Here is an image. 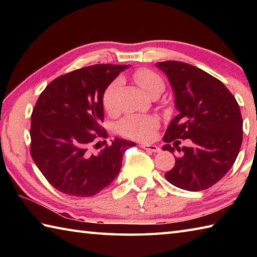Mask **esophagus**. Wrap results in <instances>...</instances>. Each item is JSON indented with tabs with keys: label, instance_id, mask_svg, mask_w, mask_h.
Returning a JSON list of instances; mask_svg holds the SVG:
<instances>
[{
	"label": "esophagus",
	"instance_id": "34e87169",
	"mask_svg": "<svg viewBox=\"0 0 257 257\" xmlns=\"http://www.w3.org/2000/svg\"><path fill=\"white\" fill-rule=\"evenodd\" d=\"M142 147L146 151L149 152H152V153H158V152H160V147L156 146V145H149V144H143Z\"/></svg>",
	"mask_w": 257,
	"mask_h": 257
}]
</instances>
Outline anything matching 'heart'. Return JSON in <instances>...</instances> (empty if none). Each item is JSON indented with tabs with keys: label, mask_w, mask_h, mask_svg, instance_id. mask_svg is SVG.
I'll use <instances>...</instances> for the list:
<instances>
[{
	"label": "heart",
	"mask_w": 257,
	"mask_h": 257,
	"mask_svg": "<svg viewBox=\"0 0 257 257\" xmlns=\"http://www.w3.org/2000/svg\"><path fill=\"white\" fill-rule=\"evenodd\" d=\"M134 80L151 97L159 96L165 88L163 78L151 69H138L134 73ZM121 85H122V81L119 78H116L104 89L102 94V104L104 110L108 113H114L118 110L116 95L119 93ZM159 125L160 121L154 115H127L119 122L118 130L125 137L147 142L153 139Z\"/></svg>",
	"instance_id": "1"
}]
</instances>
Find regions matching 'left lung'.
<instances>
[{
	"label": "left lung",
	"instance_id": "left-lung-1",
	"mask_svg": "<svg viewBox=\"0 0 257 257\" xmlns=\"http://www.w3.org/2000/svg\"><path fill=\"white\" fill-rule=\"evenodd\" d=\"M168 76L176 98L178 115L165 132L164 151L181 155L165 173L178 188L199 191L212 187L236 161L242 142V118L233 95L219 79L179 61L158 62ZM177 139H190L193 145L182 149Z\"/></svg>",
	"mask_w": 257,
	"mask_h": 257
}]
</instances>
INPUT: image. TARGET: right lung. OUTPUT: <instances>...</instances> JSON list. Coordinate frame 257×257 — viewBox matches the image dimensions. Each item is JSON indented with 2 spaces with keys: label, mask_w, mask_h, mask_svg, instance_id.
<instances>
[{
  "label": "right lung",
  "mask_w": 257,
  "mask_h": 257,
  "mask_svg": "<svg viewBox=\"0 0 257 257\" xmlns=\"http://www.w3.org/2000/svg\"><path fill=\"white\" fill-rule=\"evenodd\" d=\"M128 67L95 64L66 73L50 82L35 104L30 154L61 193L76 197L97 194L115 179L123 153L135 146L114 138L97 154L90 151L99 138L107 137L99 124L104 120V89Z\"/></svg>",
  "instance_id": "obj_1"
}]
</instances>
